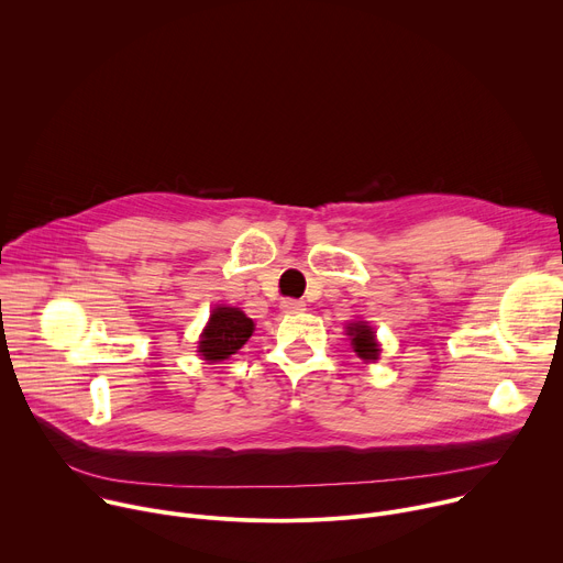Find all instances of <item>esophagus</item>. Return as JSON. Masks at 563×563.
Listing matches in <instances>:
<instances>
[{
	"label": "esophagus",
	"mask_w": 563,
	"mask_h": 563,
	"mask_svg": "<svg viewBox=\"0 0 563 563\" xmlns=\"http://www.w3.org/2000/svg\"><path fill=\"white\" fill-rule=\"evenodd\" d=\"M280 309H283L285 313H298V311L305 309V302H302V300H296V298H285V300L280 302Z\"/></svg>",
	"instance_id": "obj_1"
}]
</instances>
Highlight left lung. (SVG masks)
Wrapping results in <instances>:
<instances>
[{"mask_svg":"<svg viewBox=\"0 0 563 563\" xmlns=\"http://www.w3.org/2000/svg\"><path fill=\"white\" fill-rule=\"evenodd\" d=\"M347 336L352 339V347L358 354V358H363L365 363H374L378 361L380 347L376 341V332L365 320H354V323H347Z\"/></svg>","mask_w":563,"mask_h":563,"instance_id":"1","label":"left lung"}]
</instances>
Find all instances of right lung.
I'll return each instance as SVG.
<instances>
[{"label": "right lung", "mask_w": 563, "mask_h": 563, "mask_svg": "<svg viewBox=\"0 0 563 563\" xmlns=\"http://www.w3.org/2000/svg\"><path fill=\"white\" fill-rule=\"evenodd\" d=\"M254 334V320L238 307H216L209 316V323L200 334L198 354L218 363L235 354Z\"/></svg>", "instance_id": "obj_1"}]
</instances>
